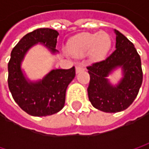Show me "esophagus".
<instances>
[{"label":"esophagus","mask_w":149,"mask_h":149,"mask_svg":"<svg viewBox=\"0 0 149 149\" xmlns=\"http://www.w3.org/2000/svg\"><path fill=\"white\" fill-rule=\"evenodd\" d=\"M84 70V65L82 64H77L76 65V73H78V72H82Z\"/></svg>","instance_id":"obj_1"}]
</instances>
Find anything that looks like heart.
I'll use <instances>...</instances> for the list:
<instances>
[{"mask_svg":"<svg viewBox=\"0 0 149 149\" xmlns=\"http://www.w3.org/2000/svg\"><path fill=\"white\" fill-rule=\"evenodd\" d=\"M110 46V40L107 33H80L69 44V50L76 57H83L87 52L92 59H99L107 53Z\"/></svg>","mask_w":149,"mask_h":149,"instance_id":"heart-1","label":"heart"}]
</instances>
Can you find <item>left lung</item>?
Returning <instances> with one entry per match:
<instances>
[{
    "mask_svg": "<svg viewBox=\"0 0 149 149\" xmlns=\"http://www.w3.org/2000/svg\"><path fill=\"white\" fill-rule=\"evenodd\" d=\"M116 50L103 61L88 66L91 77L87 89L92 106L108 113L126 109L134 102L142 83V70L140 55L133 43L123 33L115 30ZM118 68L123 77L116 85L107 78Z\"/></svg>",
    "mask_w": 149,
    "mask_h": 149,
    "instance_id": "1",
    "label": "left lung"
}]
</instances>
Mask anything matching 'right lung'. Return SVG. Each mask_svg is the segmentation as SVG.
<instances>
[{
	"label": "right lung",
	"mask_w": 149,
	"mask_h": 149,
	"mask_svg": "<svg viewBox=\"0 0 149 149\" xmlns=\"http://www.w3.org/2000/svg\"><path fill=\"white\" fill-rule=\"evenodd\" d=\"M58 33L50 28H39L26 34L14 47L8 62V88L12 97L25 112L33 116H46L60 111L65 102V91L75 77V67L55 69L37 81L24 74L21 63L27 52L42 44L52 53L56 49Z\"/></svg>",
	"instance_id": "add662e5"
}]
</instances>
